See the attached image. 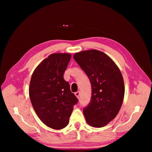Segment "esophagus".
I'll list each match as a JSON object with an SVG mask.
<instances>
[{"mask_svg":"<svg viewBox=\"0 0 152 152\" xmlns=\"http://www.w3.org/2000/svg\"><path fill=\"white\" fill-rule=\"evenodd\" d=\"M80 92H79V91H77V92H76L75 93H74V95H76V96L77 98H79V96H80Z\"/></svg>","mask_w":152,"mask_h":152,"instance_id":"34e87169","label":"esophagus"}]
</instances>
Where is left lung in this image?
<instances>
[{
	"mask_svg": "<svg viewBox=\"0 0 152 152\" xmlns=\"http://www.w3.org/2000/svg\"><path fill=\"white\" fill-rule=\"evenodd\" d=\"M73 57L91 84V101L83 110L86 120L92 127H104L115 118L124 101L122 74L111 58L99 50L80 51Z\"/></svg>",
	"mask_w": 152,
	"mask_h": 152,
	"instance_id": "left-lung-1",
	"label": "left lung"
}]
</instances>
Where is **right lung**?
<instances>
[{
    "label": "right lung",
    "mask_w": 152,
    "mask_h": 152,
    "mask_svg": "<svg viewBox=\"0 0 152 152\" xmlns=\"http://www.w3.org/2000/svg\"><path fill=\"white\" fill-rule=\"evenodd\" d=\"M70 58V53L51 54L38 64L31 79L28 91L33 107L40 120L53 129L69 124L78 101L63 78Z\"/></svg>",
    "instance_id": "1"
}]
</instances>
